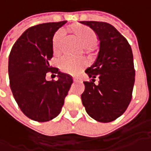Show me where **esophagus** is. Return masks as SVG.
<instances>
[{"mask_svg": "<svg viewBox=\"0 0 151 151\" xmlns=\"http://www.w3.org/2000/svg\"><path fill=\"white\" fill-rule=\"evenodd\" d=\"M73 81H78L80 80H79L78 78H73Z\"/></svg>", "mask_w": 151, "mask_h": 151, "instance_id": "esophagus-1", "label": "esophagus"}]
</instances>
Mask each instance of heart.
Returning a JSON list of instances; mask_svg holds the SVG:
<instances>
[{
    "instance_id": "b5f03b06",
    "label": "heart",
    "mask_w": 151,
    "mask_h": 151,
    "mask_svg": "<svg viewBox=\"0 0 151 151\" xmlns=\"http://www.w3.org/2000/svg\"><path fill=\"white\" fill-rule=\"evenodd\" d=\"M74 32L79 38L80 42L86 49H91L96 44V35L91 28L85 26H76L72 28ZM65 35L64 29H60L56 32L53 39V47L55 52H59L60 50L62 40ZM86 60L83 58H72L70 56H64L60 60V68L63 72L77 75L86 65Z\"/></svg>"
}]
</instances>
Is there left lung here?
I'll return each instance as SVG.
<instances>
[{"mask_svg":"<svg viewBox=\"0 0 151 151\" xmlns=\"http://www.w3.org/2000/svg\"><path fill=\"white\" fill-rule=\"evenodd\" d=\"M99 40L94 64L85 72L91 78L84 81L82 104L88 115L101 123H109L124 113L132 99L135 70L133 53L127 39L111 24L82 21ZM99 79V84L94 83Z\"/></svg>","mask_w":151,"mask_h":151,"instance_id":"1","label":"left lung"}]
</instances>
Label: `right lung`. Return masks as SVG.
<instances>
[{
    "label": "right lung",
    "mask_w": 151,
    "mask_h": 151,
    "mask_svg": "<svg viewBox=\"0 0 151 151\" xmlns=\"http://www.w3.org/2000/svg\"><path fill=\"white\" fill-rule=\"evenodd\" d=\"M66 23H42L27 29L16 41L9 55L10 87L22 112L38 122H47L60 113L72 77L50 66L55 32ZM48 72L57 73L58 81H47Z\"/></svg>",
    "instance_id": "1"
}]
</instances>
